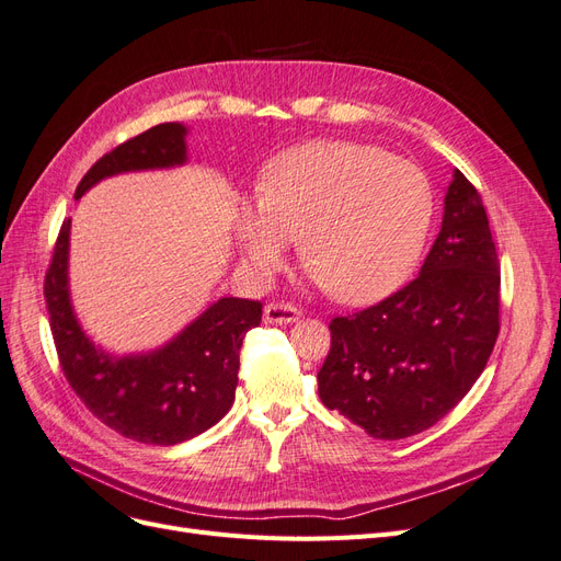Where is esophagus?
Instances as JSON below:
<instances>
[{"label":"esophagus","instance_id":"1","mask_svg":"<svg viewBox=\"0 0 561 561\" xmlns=\"http://www.w3.org/2000/svg\"><path fill=\"white\" fill-rule=\"evenodd\" d=\"M299 309L295 304L287 301H271L264 307V322H274V325H283V322H293L299 318Z\"/></svg>","mask_w":561,"mask_h":561}]
</instances>
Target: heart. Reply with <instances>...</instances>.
Returning <instances> with one entry per match:
<instances>
[{
  "label": "heart",
  "mask_w": 561,
  "mask_h": 561,
  "mask_svg": "<svg viewBox=\"0 0 561 561\" xmlns=\"http://www.w3.org/2000/svg\"><path fill=\"white\" fill-rule=\"evenodd\" d=\"M435 215L423 168L360 142L318 140L274 157L257 203H241L236 241L257 278L276 271L290 241L313 278L344 304L393 293L416 264Z\"/></svg>",
  "instance_id": "1"
}]
</instances>
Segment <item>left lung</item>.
Masks as SVG:
<instances>
[{
  "label": "left lung",
  "mask_w": 561,
  "mask_h": 561,
  "mask_svg": "<svg viewBox=\"0 0 561 561\" xmlns=\"http://www.w3.org/2000/svg\"><path fill=\"white\" fill-rule=\"evenodd\" d=\"M499 330V252L482 196L456 171L421 274L379 304L330 320L318 396L371 437L416 435L466 398Z\"/></svg>",
  "instance_id": "8db88e82"
}]
</instances>
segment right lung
I'll list each match as a JSON object with an SVG mask.
<instances>
[{
  "label": "right lung",
  "mask_w": 561,
  "mask_h": 561,
  "mask_svg": "<svg viewBox=\"0 0 561 561\" xmlns=\"http://www.w3.org/2000/svg\"><path fill=\"white\" fill-rule=\"evenodd\" d=\"M184 133L180 124H159L114 147L81 178L75 198L116 173L182 163ZM67 245L70 217L50 254L44 297L60 369L87 410L145 445H178L215 426L236 398L241 346L245 332L262 322V301L225 297L165 348L112 358L77 325L67 295Z\"/></svg>",
  "instance_id": "obj_1"
}]
</instances>
